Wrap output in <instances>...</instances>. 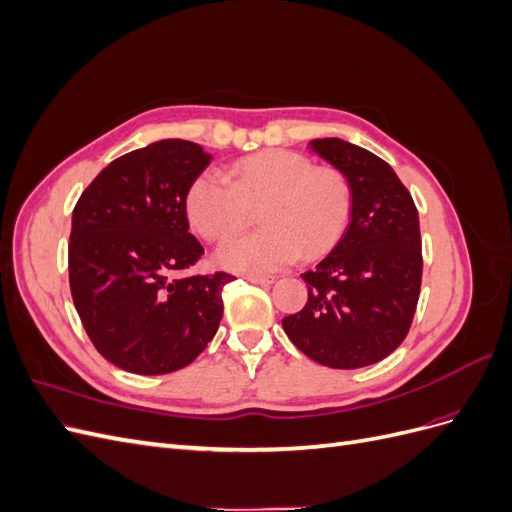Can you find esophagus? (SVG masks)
Returning a JSON list of instances; mask_svg holds the SVG:
<instances>
[{
  "label": "esophagus",
  "mask_w": 512,
  "mask_h": 512,
  "mask_svg": "<svg viewBox=\"0 0 512 512\" xmlns=\"http://www.w3.org/2000/svg\"><path fill=\"white\" fill-rule=\"evenodd\" d=\"M247 282L258 284V286H269V284H273V277H269V275H247Z\"/></svg>",
  "instance_id": "1"
}]
</instances>
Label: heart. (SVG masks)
I'll use <instances>...</instances> for the list:
<instances>
[{
	"instance_id": "1",
	"label": "heart",
	"mask_w": 512,
	"mask_h": 512,
	"mask_svg": "<svg viewBox=\"0 0 512 512\" xmlns=\"http://www.w3.org/2000/svg\"><path fill=\"white\" fill-rule=\"evenodd\" d=\"M198 175L188 192V218L207 241L237 235L260 209L254 235L220 247L218 262L241 273H267L294 260H316L342 241L352 215V188L342 170L316 166L299 151H267L230 168Z\"/></svg>"
}]
</instances>
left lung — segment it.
Instances as JSON below:
<instances>
[{
    "label": "left lung",
    "mask_w": 512,
    "mask_h": 512,
    "mask_svg": "<svg viewBox=\"0 0 512 512\" xmlns=\"http://www.w3.org/2000/svg\"><path fill=\"white\" fill-rule=\"evenodd\" d=\"M312 149L346 175L352 220L335 250L301 275L307 303L282 327L320 365H374L412 327L423 277L418 211L395 170L371 151L342 138H318Z\"/></svg>",
    "instance_id": "1"
}]
</instances>
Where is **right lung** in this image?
Returning <instances> with one entry per match:
<instances>
[{
    "mask_svg": "<svg viewBox=\"0 0 512 512\" xmlns=\"http://www.w3.org/2000/svg\"><path fill=\"white\" fill-rule=\"evenodd\" d=\"M209 160L181 138L134 149L102 168L72 211L74 307L96 350L132 374L190 365L220 327L235 275H179L205 254L185 198Z\"/></svg>",
    "mask_w": 512,
    "mask_h": 512,
    "instance_id": "add662e5",
    "label": "right lung"
}]
</instances>
